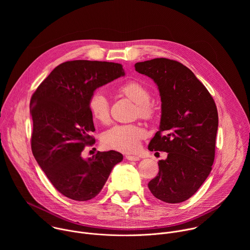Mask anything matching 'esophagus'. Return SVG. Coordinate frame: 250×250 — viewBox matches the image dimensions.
<instances>
[{
    "instance_id": "34e87169",
    "label": "esophagus",
    "mask_w": 250,
    "mask_h": 250,
    "mask_svg": "<svg viewBox=\"0 0 250 250\" xmlns=\"http://www.w3.org/2000/svg\"><path fill=\"white\" fill-rule=\"evenodd\" d=\"M125 158L127 160H129V161H137V160L140 159L138 156H133V155H126Z\"/></svg>"
}]
</instances>
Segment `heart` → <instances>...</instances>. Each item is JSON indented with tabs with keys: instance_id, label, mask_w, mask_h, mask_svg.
<instances>
[{
	"instance_id": "heart-1",
	"label": "heart",
	"mask_w": 250,
	"mask_h": 250,
	"mask_svg": "<svg viewBox=\"0 0 250 250\" xmlns=\"http://www.w3.org/2000/svg\"><path fill=\"white\" fill-rule=\"evenodd\" d=\"M120 93L135 103L134 116L149 120L155 114V105L149 100V89L137 81H130L119 89ZM89 110L93 118L106 124L110 120V103L100 91L94 92L88 101ZM146 136V130L137 125H116L106 129L102 135L103 145L111 149L122 152H134L138 149L141 139Z\"/></svg>"
}]
</instances>
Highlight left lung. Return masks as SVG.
<instances>
[{
	"label": "left lung",
	"mask_w": 250,
	"mask_h": 250,
	"mask_svg": "<svg viewBox=\"0 0 250 250\" xmlns=\"http://www.w3.org/2000/svg\"><path fill=\"white\" fill-rule=\"evenodd\" d=\"M134 67L155 82L161 97L159 130L148 149L168 153L165 160H159V172L148 188L165 203L184 202L211 170L219 125L217 105L207 88L180 62L155 58Z\"/></svg>",
	"instance_id": "1"
}]
</instances>
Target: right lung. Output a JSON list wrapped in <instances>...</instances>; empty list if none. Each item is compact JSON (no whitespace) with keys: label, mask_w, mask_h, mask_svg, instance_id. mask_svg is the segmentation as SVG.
Listing matches in <instances>:
<instances>
[{"label":"right lung","mask_w":250,"mask_h":250,"mask_svg":"<svg viewBox=\"0 0 250 250\" xmlns=\"http://www.w3.org/2000/svg\"><path fill=\"white\" fill-rule=\"evenodd\" d=\"M124 75L119 63L67 61L51 71L30 99L32 154L55 189L69 199L96 197L123 160L115 150L98 151L88 159L81 154L86 146L95 144L90 135L95 130L90 96Z\"/></svg>","instance_id":"1"}]
</instances>
